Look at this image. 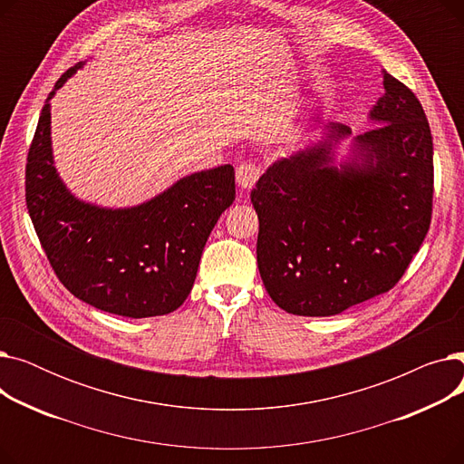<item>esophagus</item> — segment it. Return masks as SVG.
I'll return each instance as SVG.
<instances>
[{
	"instance_id": "1",
	"label": "esophagus",
	"mask_w": 464,
	"mask_h": 464,
	"mask_svg": "<svg viewBox=\"0 0 464 464\" xmlns=\"http://www.w3.org/2000/svg\"><path fill=\"white\" fill-rule=\"evenodd\" d=\"M259 175H261V169H259L256 163L246 161V163H240V165L237 167V182H238V186H240L242 189L254 188L256 182H257V179H259Z\"/></svg>"
}]
</instances>
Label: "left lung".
Returning a JSON list of instances; mask_svg holds the SVG:
<instances>
[{"instance_id":"1","label":"left lung","mask_w":464,"mask_h":464,"mask_svg":"<svg viewBox=\"0 0 464 464\" xmlns=\"http://www.w3.org/2000/svg\"><path fill=\"white\" fill-rule=\"evenodd\" d=\"M383 90L352 154V135L325 139L276 160L252 189L259 218L257 266L266 294L285 312L334 315L392 289L423 245L432 214V137L413 92L383 71Z\"/></svg>"}]
</instances>
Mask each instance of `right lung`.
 Listing matches in <instances>:
<instances>
[{
    "label": "right lung",
    "instance_id": "1",
    "mask_svg": "<svg viewBox=\"0 0 464 464\" xmlns=\"http://www.w3.org/2000/svg\"><path fill=\"white\" fill-rule=\"evenodd\" d=\"M81 65L48 93L28 152L26 205L35 233L77 299L126 318L169 314L189 295L207 238L235 201V169L199 170L130 208L77 199L54 167L51 100Z\"/></svg>",
    "mask_w": 464,
    "mask_h": 464
}]
</instances>
